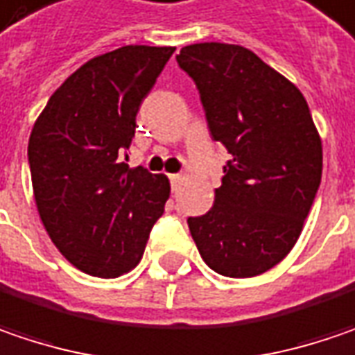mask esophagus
<instances>
[{"label": "esophagus", "instance_id": "34e87169", "mask_svg": "<svg viewBox=\"0 0 355 355\" xmlns=\"http://www.w3.org/2000/svg\"><path fill=\"white\" fill-rule=\"evenodd\" d=\"M182 180H184V178H182L180 173H169V184H171V189H173V191H175V189L180 187Z\"/></svg>", "mask_w": 355, "mask_h": 355}]
</instances>
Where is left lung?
<instances>
[{"label": "left lung", "instance_id": "obj_1", "mask_svg": "<svg viewBox=\"0 0 355 355\" xmlns=\"http://www.w3.org/2000/svg\"><path fill=\"white\" fill-rule=\"evenodd\" d=\"M175 60L196 81L211 137L232 153L211 209L187 218L191 238L214 272L263 274L295 245L322 182L308 101L241 45H186Z\"/></svg>", "mask_w": 355, "mask_h": 355}]
</instances>
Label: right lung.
Instances as JSON below:
<instances>
[{
    "label": "right lung",
    "instance_id": "right-lung-1",
    "mask_svg": "<svg viewBox=\"0 0 355 355\" xmlns=\"http://www.w3.org/2000/svg\"><path fill=\"white\" fill-rule=\"evenodd\" d=\"M175 47L123 45L73 71L49 98L27 146L35 205L62 256L117 277L144 256L164 214V173L130 168L135 116Z\"/></svg>",
    "mask_w": 355,
    "mask_h": 355
}]
</instances>
